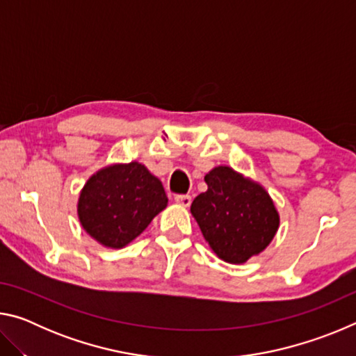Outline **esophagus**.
<instances>
[{
  "instance_id": "1",
  "label": "esophagus",
  "mask_w": 356,
  "mask_h": 356,
  "mask_svg": "<svg viewBox=\"0 0 356 356\" xmlns=\"http://www.w3.org/2000/svg\"><path fill=\"white\" fill-rule=\"evenodd\" d=\"M174 201H176V204H179V206H182V207H190L191 196L190 195H177L176 197H174Z\"/></svg>"
}]
</instances>
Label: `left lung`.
<instances>
[{"label":"left lung","instance_id":"8db88e82","mask_svg":"<svg viewBox=\"0 0 356 356\" xmlns=\"http://www.w3.org/2000/svg\"><path fill=\"white\" fill-rule=\"evenodd\" d=\"M207 191L195 197L190 212L206 242L221 261L245 264L272 243L280 212L265 186L227 165L210 170Z\"/></svg>","mask_w":356,"mask_h":356}]
</instances>
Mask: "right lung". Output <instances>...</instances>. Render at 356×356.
<instances>
[{
    "label": "right lung",
    "mask_w": 356,
    "mask_h": 356,
    "mask_svg": "<svg viewBox=\"0 0 356 356\" xmlns=\"http://www.w3.org/2000/svg\"><path fill=\"white\" fill-rule=\"evenodd\" d=\"M168 206L160 179L140 161L111 163L95 171L78 195L76 215L89 237L120 250L146 231Z\"/></svg>",
    "instance_id": "obj_1"
}]
</instances>
